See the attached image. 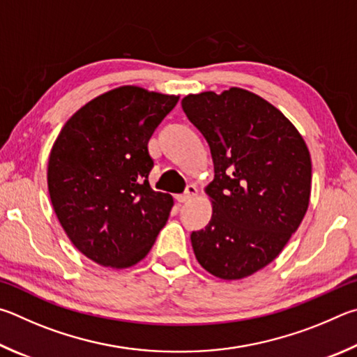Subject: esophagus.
Segmentation results:
<instances>
[{
	"instance_id": "1",
	"label": "esophagus",
	"mask_w": 357,
	"mask_h": 357,
	"mask_svg": "<svg viewBox=\"0 0 357 357\" xmlns=\"http://www.w3.org/2000/svg\"><path fill=\"white\" fill-rule=\"evenodd\" d=\"M197 196V188L195 185H188L186 186V191L183 192V195H178L177 196V201L180 202V204H186V202H190V201H192V199H195Z\"/></svg>"
}]
</instances>
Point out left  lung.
Wrapping results in <instances>:
<instances>
[{
  "label": "left lung",
  "mask_w": 357,
  "mask_h": 357,
  "mask_svg": "<svg viewBox=\"0 0 357 357\" xmlns=\"http://www.w3.org/2000/svg\"><path fill=\"white\" fill-rule=\"evenodd\" d=\"M182 108L215 165L205 190L213 215L191 234L195 255L216 278H248L278 257L307 211L309 149L282 112L240 87L191 93Z\"/></svg>",
  "instance_id": "left-lung-1"
}]
</instances>
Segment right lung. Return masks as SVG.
<instances>
[{
	"mask_svg": "<svg viewBox=\"0 0 357 357\" xmlns=\"http://www.w3.org/2000/svg\"><path fill=\"white\" fill-rule=\"evenodd\" d=\"M178 97L122 86L78 109L48 160V192L73 246L102 266L128 268L152 249L174 199L149 183L147 144Z\"/></svg>",
	"mask_w": 357,
	"mask_h": 357,
	"instance_id": "obj_1",
	"label": "right lung"
}]
</instances>
